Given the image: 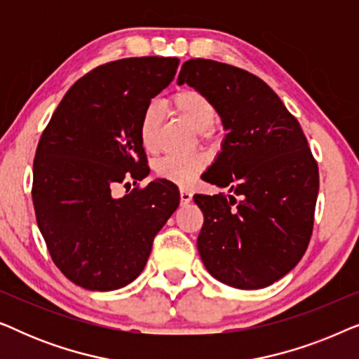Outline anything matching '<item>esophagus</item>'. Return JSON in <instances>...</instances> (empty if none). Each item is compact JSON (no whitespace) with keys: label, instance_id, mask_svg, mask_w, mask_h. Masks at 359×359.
<instances>
[{"label":"esophagus","instance_id":"obj_1","mask_svg":"<svg viewBox=\"0 0 359 359\" xmlns=\"http://www.w3.org/2000/svg\"><path fill=\"white\" fill-rule=\"evenodd\" d=\"M180 199H181V204H188V203H191V199H193V193H191L189 189L181 188L180 189Z\"/></svg>","mask_w":359,"mask_h":359}]
</instances>
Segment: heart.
Returning a JSON list of instances; mask_svg holds the SVG:
<instances>
[{"label": "heart", "mask_w": 359, "mask_h": 359, "mask_svg": "<svg viewBox=\"0 0 359 359\" xmlns=\"http://www.w3.org/2000/svg\"><path fill=\"white\" fill-rule=\"evenodd\" d=\"M168 106L184 119L199 134H210L217 124V107L204 93L186 88L170 97ZM160 116L155 106H149L142 112L139 122V139L147 151H155L158 147ZM205 161L201 156H165L155 166L160 178L168 180L178 186L194 183L204 170Z\"/></svg>", "instance_id": "b5f03b06"}]
</instances>
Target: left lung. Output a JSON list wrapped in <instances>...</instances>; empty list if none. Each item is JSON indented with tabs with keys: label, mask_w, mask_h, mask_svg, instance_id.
Instances as JSON below:
<instances>
[{
	"label": "left lung",
	"mask_w": 359,
	"mask_h": 359,
	"mask_svg": "<svg viewBox=\"0 0 359 359\" xmlns=\"http://www.w3.org/2000/svg\"><path fill=\"white\" fill-rule=\"evenodd\" d=\"M183 83L214 102L227 130L203 178L229 194H194L204 214L201 259L227 286L266 287L301 262L311 242L317 161L296 117L258 76L191 58L181 67Z\"/></svg>",
	"instance_id": "1"
}]
</instances>
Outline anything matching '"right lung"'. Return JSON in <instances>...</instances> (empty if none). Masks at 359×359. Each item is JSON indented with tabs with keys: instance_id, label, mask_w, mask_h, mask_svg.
Wrapping results in <instances>:
<instances>
[{
	"instance_id": "obj_1",
	"label": "right lung",
	"mask_w": 359,
	"mask_h": 359,
	"mask_svg": "<svg viewBox=\"0 0 359 359\" xmlns=\"http://www.w3.org/2000/svg\"><path fill=\"white\" fill-rule=\"evenodd\" d=\"M178 65L171 57H132L97 67L67 91L42 132L34 210L53 263L78 286L114 291L134 281L178 208L180 191L166 180L112 196L117 183L149 175L139 122Z\"/></svg>"
}]
</instances>
